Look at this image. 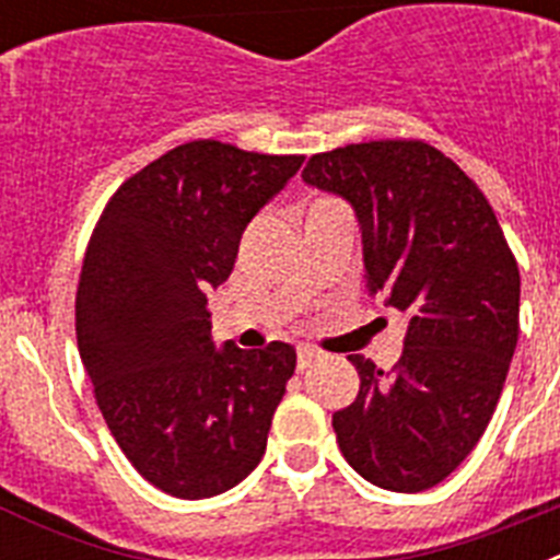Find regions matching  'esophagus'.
Masks as SVG:
<instances>
[{"label":"esophagus","instance_id":"esophagus-1","mask_svg":"<svg viewBox=\"0 0 560 560\" xmlns=\"http://www.w3.org/2000/svg\"><path fill=\"white\" fill-rule=\"evenodd\" d=\"M316 359H323V353H319V350L308 348V345H305V348H296V370H300V373H303V370H308Z\"/></svg>","mask_w":560,"mask_h":560}]
</instances>
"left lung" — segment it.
I'll return each mask as SVG.
<instances>
[{"label":"left lung","mask_w":560,"mask_h":560,"mask_svg":"<svg viewBox=\"0 0 560 560\" xmlns=\"http://www.w3.org/2000/svg\"><path fill=\"white\" fill-rule=\"evenodd\" d=\"M303 179L353 207L370 296L407 314L393 370L350 355L361 387L334 412L339 448L378 488L427 491L474 452L502 395L518 339L516 257L482 190L427 142L314 153Z\"/></svg>","instance_id":"8db88e82"}]
</instances>
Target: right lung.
I'll list each match as a JSON object with an SVG mask.
<instances>
[{
    "mask_svg": "<svg viewBox=\"0 0 560 560\" xmlns=\"http://www.w3.org/2000/svg\"><path fill=\"white\" fill-rule=\"evenodd\" d=\"M300 165L185 142L122 182L92 232L78 350L117 446L171 497H219L266 452L296 353L285 341L215 348L207 291L232 275L246 224Z\"/></svg>",
    "mask_w": 560,
    "mask_h": 560,
    "instance_id": "obj_1",
    "label": "right lung"
}]
</instances>
